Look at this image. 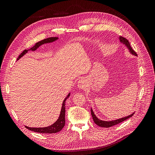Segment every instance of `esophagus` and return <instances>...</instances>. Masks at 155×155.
Instances as JSON below:
<instances>
[{
	"mask_svg": "<svg viewBox=\"0 0 155 155\" xmlns=\"http://www.w3.org/2000/svg\"><path fill=\"white\" fill-rule=\"evenodd\" d=\"M87 86V82L84 78H81L79 80V81L77 84V87L80 89H85Z\"/></svg>",
	"mask_w": 155,
	"mask_h": 155,
	"instance_id": "obj_1",
	"label": "esophagus"
}]
</instances>
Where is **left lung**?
Returning <instances> with one entry per match:
<instances>
[{
  "instance_id": "obj_1",
  "label": "left lung",
  "mask_w": 155,
  "mask_h": 155,
  "mask_svg": "<svg viewBox=\"0 0 155 155\" xmlns=\"http://www.w3.org/2000/svg\"><path fill=\"white\" fill-rule=\"evenodd\" d=\"M119 39L120 42L123 43V45H124L125 47H127V48L129 50V51L130 52V54H131L137 56L135 51L132 49V48L131 47L129 41H128V39H127L122 36H119ZM91 115H92L93 121L95 123V124L102 128H110L111 127H113V126H114V125H116L120 123L125 121V120L129 119L134 114V112L132 114H131L130 115H129L128 116H126V117H124L122 118H119V119H117L116 120H112V121H103V120H101L96 117V116L95 115L94 112H93V110L92 109V108H91Z\"/></svg>"
}]
</instances>
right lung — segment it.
<instances>
[{
    "label": "right lung",
    "instance_id": "1",
    "mask_svg": "<svg viewBox=\"0 0 155 155\" xmlns=\"http://www.w3.org/2000/svg\"><path fill=\"white\" fill-rule=\"evenodd\" d=\"M59 39V38L57 37H51V38H48L47 39H45L43 40H41V41H39L36 43V45L32 47L31 48L28 49V50H25L22 51V53L18 56V59H17V61L19 60L21 57H22L25 54H26L28 51H35L40 46H41L42 45L46 44V43H50L54 42L57 41V39ZM70 96V93H69L68 96L66 97L65 99L62 102V107H61V110L59 118L57 119V121L51 125L49 126V127H43V128H31V127H28L27 126H25V127L27 128L28 130H31L32 131H35V132L37 133H41V134H55L57 133L60 131L63 127H64L65 125V103L69 97Z\"/></svg>",
    "mask_w": 155,
    "mask_h": 155
}]
</instances>
